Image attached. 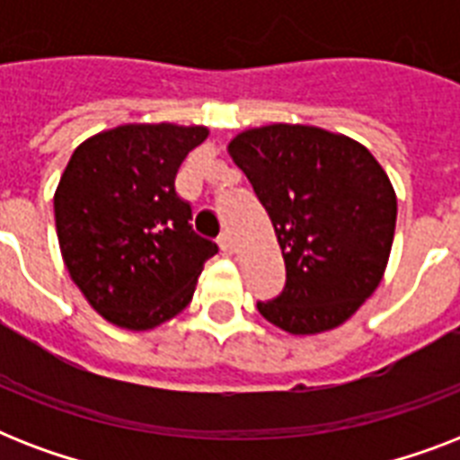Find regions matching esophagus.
Returning a JSON list of instances; mask_svg holds the SVG:
<instances>
[{"mask_svg": "<svg viewBox=\"0 0 460 460\" xmlns=\"http://www.w3.org/2000/svg\"><path fill=\"white\" fill-rule=\"evenodd\" d=\"M217 243H219L222 252H226V255H231V252H234V238H231L229 231H224L222 236L217 238Z\"/></svg>", "mask_w": 460, "mask_h": 460, "instance_id": "1", "label": "esophagus"}]
</instances>
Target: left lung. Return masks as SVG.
Listing matches in <instances>:
<instances>
[{
    "label": "left lung",
    "instance_id": "1",
    "mask_svg": "<svg viewBox=\"0 0 460 460\" xmlns=\"http://www.w3.org/2000/svg\"><path fill=\"white\" fill-rule=\"evenodd\" d=\"M229 155L272 219L287 287L260 314L288 334L339 327L385 277L396 193L358 140L317 126L270 124L238 133Z\"/></svg>",
    "mask_w": 460,
    "mask_h": 460
}]
</instances>
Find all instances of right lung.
<instances>
[{
    "label": "right lung",
    "instance_id": "obj_1",
    "mask_svg": "<svg viewBox=\"0 0 460 460\" xmlns=\"http://www.w3.org/2000/svg\"><path fill=\"white\" fill-rule=\"evenodd\" d=\"M205 126L124 124L83 140L54 193L64 265L104 320L147 332L190 303L219 248L198 236L173 188Z\"/></svg>",
    "mask_w": 460,
    "mask_h": 460
}]
</instances>
